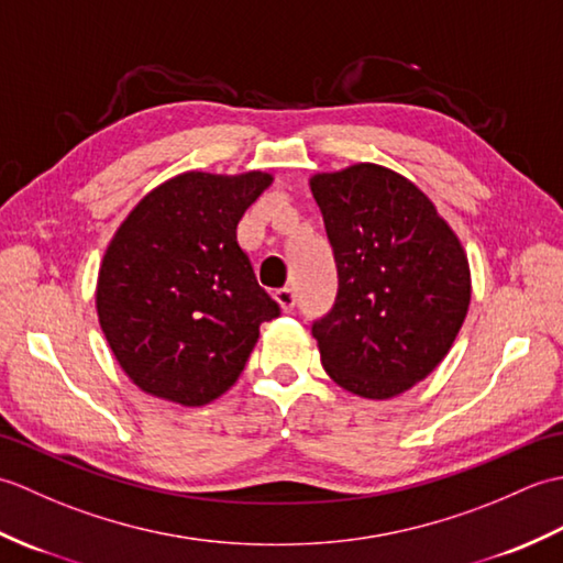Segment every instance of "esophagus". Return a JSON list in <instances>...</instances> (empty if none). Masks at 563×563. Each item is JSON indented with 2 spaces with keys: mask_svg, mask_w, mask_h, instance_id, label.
<instances>
[{
  "mask_svg": "<svg viewBox=\"0 0 563 563\" xmlns=\"http://www.w3.org/2000/svg\"><path fill=\"white\" fill-rule=\"evenodd\" d=\"M273 300L280 305L283 312H288V309H292V305H295V295L290 288H278L273 292Z\"/></svg>",
  "mask_w": 563,
  "mask_h": 563,
  "instance_id": "1",
  "label": "esophagus"
}]
</instances>
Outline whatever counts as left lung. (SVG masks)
<instances>
[{
  "mask_svg": "<svg viewBox=\"0 0 563 563\" xmlns=\"http://www.w3.org/2000/svg\"><path fill=\"white\" fill-rule=\"evenodd\" d=\"M309 188L339 268V295L312 333L327 375L385 401L442 363L472 300L470 261L409 178L373 162L321 172Z\"/></svg>",
  "mask_w": 563,
  "mask_h": 563,
  "instance_id": "left-lung-1",
  "label": "left lung"
}]
</instances>
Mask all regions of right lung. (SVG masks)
Segmentation results:
<instances>
[{
  "mask_svg": "<svg viewBox=\"0 0 563 563\" xmlns=\"http://www.w3.org/2000/svg\"><path fill=\"white\" fill-rule=\"evenodd\" d=\"M271 184L268 172H184L152 188L106 246L99 324L150 397L181 406L222 397L263 321L280 314L236 244L239 220Z\"/></svg>",
  "mask_w": 563,
  "mask_h": 563,
  "instance_id": "add662e5",
  "label": "right lung"
}]
</instances>
